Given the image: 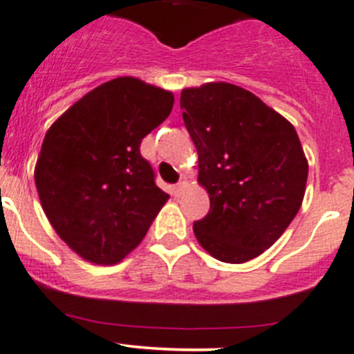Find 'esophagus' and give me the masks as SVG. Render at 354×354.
I'll return each mask as SVG.
<instances>
[{
    "instance_id": "esophagus-1",
    "label": "esophagus",
    "mask_w": 354,
    "mask_h": 354,
    "mask_svg": "<svg viewBox=\"0 0 354 354\" xmlns=\"http://www.w3.org/2000/svg\"><path fill=\"white\" fill-rule=\"evenodd\" d=\"M185 187H187V183H185V181H180V183L174 187V192H176V194H181V190H183Z\"/></svg>"
}]
</instances>
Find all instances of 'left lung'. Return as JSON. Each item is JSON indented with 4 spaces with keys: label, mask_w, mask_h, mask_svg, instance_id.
Here are the masks:
<instances>
[{
    "label": "left lung",
    "mask_w": 354,
    "mask_h": 354,
    "mask_svg": "<svg viewBox=\"0 0 354 354\" xmlns=\"http://www.w3.org/2000/svg\"><path fill=\"white\" fill-rule=\"evenodd\" d=\"M183 121L198 153L211 209L194 223L198 243L223 263L270 249L303 204L308 160L286 118L230 82L181 91Z\"/></svg>",
    "instance_id": "1"
}]
</instances>
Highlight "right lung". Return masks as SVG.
Here are the masks:
<instances>
[{
  "label": "right lung",
  "instance_id": "right-lung-1",
  "mask_svg": "<svg viewBox=\"0 0 354 354\" xmlns=\"http://www.w3.org/2000/svg\"><path fill=\"white\" fill-rule=\"evenodd\" d=\"M174 97L136 77L86 93L48 129L34 180L48 221L82 259L114 264L143 240L169 195L140 143Z\"/></svg>",
  "mask_w": 354,
  "mask_h": 354
}]
</instances>
